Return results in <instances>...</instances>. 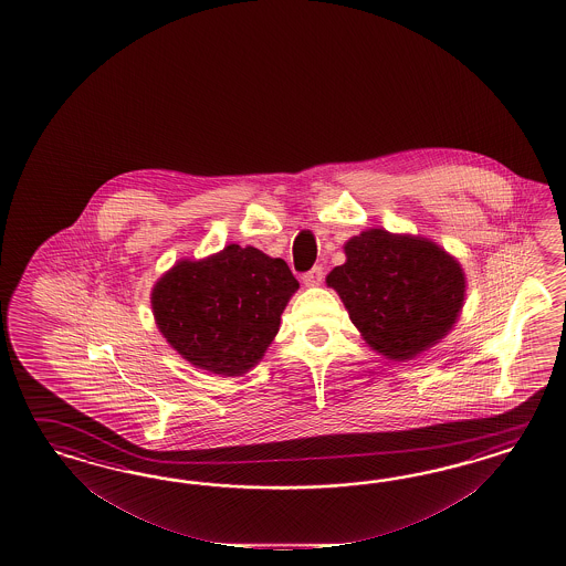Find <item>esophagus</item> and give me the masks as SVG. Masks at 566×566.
<instances>
[{"label":"esophagus","instance_id":"obj_1","mask_svg":"<svg viewBox=\"0 0 566 566\" xmlns=\"http://www.w3.org/2000/svg\"><path fill=\"white\" fill-rule=\"evenodd\" d=\"M324 282V270L319 265H315L313 270H308L303 274V284L305 286H319Z\"/></svg>","mask_w":566,"mask_h":566}]
</instances>
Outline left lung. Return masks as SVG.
<instances>
[{
	"instance_id": "left-lung-1",
	"label": "left lung",
	"mask_w": 566,
	"mask_h": 566,
	"mask_svg": "<svg viewBox=\"0 0 566 566\" xmlns=\"http://www.w3.org/2000/svg\"><path fill=\"white\" fill-rule=\"evenodd\" d=\"M344 253L346 263L327 274V286L379 355L415 359L457 324L467 280L436 242L371 228L348 240Z\"/></svg>"
}]
</instances>
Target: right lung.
I'll use <instances>...</instances> for the list:
<instances>
[{"mask_svg":"<svg viewBox=\"0 0 566 566\" xmlns=\"http://www.w3.org/2000/svg\"><path fill=\"white\" fill-rule=\"evenodd\" d=\"M298 289L284 259L228 244L201 261H178L151 292L155 324L174 350L218 376L255 367Z\"/></svg>","mask_w":566,"mask_h":566,"instance_id":"1","label":"right lung"}]
</instances>
